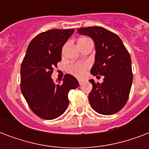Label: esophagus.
Wrapping results in <instances>:
<instances>
[{
    "mask_svg": "<svg viewBox=\"0 0 149 149\" xmlns=\"http://www.w3.org/2000/svg\"><path fill=\"white\" fill-rule=\"evenodd\" d=\"M78 81H79V85H81V84H83V82H84V80H82V79H78Z\"/></svg>",
    "mask_w": 149,
    "mask_h": 149,
    "instance_id": "esophagus-1",
    "label": "esophagus"
}]
</instances>
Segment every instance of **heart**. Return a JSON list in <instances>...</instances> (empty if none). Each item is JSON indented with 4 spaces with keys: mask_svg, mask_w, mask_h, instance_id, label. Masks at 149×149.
<instances>
[{
    "mask_svg": "<svg viewBox=\"0 0 149 149\" xmlns=\"http://www.w3.org/2000/svg\"><path fill=\"white\" fill-rule=\"evenodd\" d=\"M80 39H84V38ZM88 67L89 65L87 63H74L68 66L67 70L70 73L74 75L76 77H82L85 75Z\"/></svg>",
    "mask_w": 149,
    "mask_h": 149,
    "instance_id": "obj_1",
    "label": "heart"
}]
</instances>
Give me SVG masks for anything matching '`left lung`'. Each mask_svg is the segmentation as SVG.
Masks as SVG:
<instances>
[{"instance_id": "obj_1", "label": "left lung", "mask_w": 149, "mask_h": 149, "mask_svg": "<svg viewBox=\"0 0 149 149\" xmlns=\"http://www.w3.org/2000/svg\"><path fill=\"white\" fill-rule=\"evenodd\" d=\"M77 31L90 36L94 42L95 62L91 74L104 77L101 84L89 80L93 85L89 93L90 104L100 114L117 113L127 103L133 80L129 52L118 36L104 28H80Z\"/></svg>"}]
</instances>
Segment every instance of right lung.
<instances>
[{
    "instance_id": "obj_1",
    "label": "right lung",
    "mask_w": 149,
    "mask_h": 149,
    "mask_svg": "<svg viewBox=\"0 0 149 149\" xmlns=\"http://www.w3.org/2000/svg\"><path fill=\"white\" fill-rule=\"evenodd\" d=\"M72 29H52L36 36L29 43L21 65V91L31 110L39 118L52 120L69 105L68 93L78 87L73 76L65 74L55 83L53 68L62 59V48Z\"/></svg>"
}]
</instances>
